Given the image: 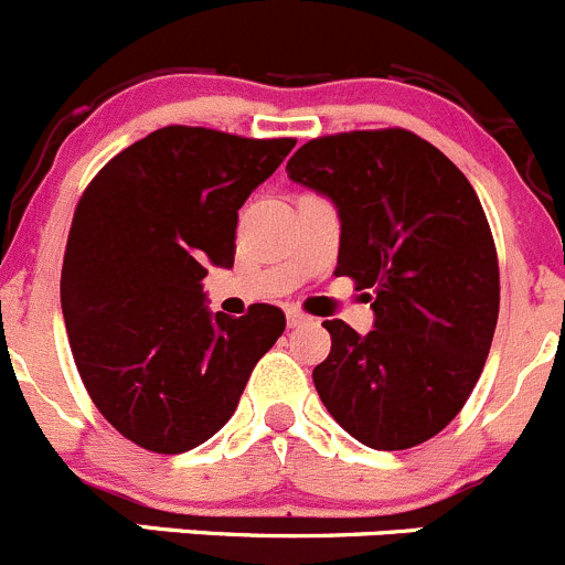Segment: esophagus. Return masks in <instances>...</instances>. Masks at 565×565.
Returning <instances> with one entry per match:
<instances>
[{"instance_id":"esophagus-1","label":"esophagus","mask_w":565,"mask_h":565,"mask_svg":"<svg viewBox=\"0 0 565 565\" xmlns=\"http://www.w3.org/2000/svg\"><path fill=\"white\" fill-rule=\"evenodd\" d=\"M286 316H288V324H291V327L308 324V321H310V316L302 313V310H299V308H288Z\"/></svg>"}]
</instances>
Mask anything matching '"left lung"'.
Masks as SVG:
<instances>
[{
  "label": "left lung",
  "mask_w": 565,
  "mask_h": 565,
  "mask_svg": "<svg viewBox=\"0 0 565 565\" xmlns=\"http://www.w3.org/2000/svg\"><path fill=\"white\" fill-rule=\"evenodd\" d=\"M286 171L335 202V274L374 291L377 316L369 335L324 321L332 347L316 391L360 444L418 447L463 411L497 330L499 260L480 199L447 154L402 127L313 138Z\"/></svg>",
  "instance_id": "1"
}]
</instances>
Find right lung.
Segmentation results:
<instances>
[{
  "label": "right lung",
  "mask_w": 565,
  "mask_h": 565,
  "mask_svg": "<svg viewBox=\"0 0 565 565\" xmlns=\"http://www.w3.org/2000/svg\"><path fill=\"white\" fill-rule=\"evenodd\" d=\"M171 125L107 160L74 211L61 274L68 347L102 416L138 447L180 455L216 435L286 313L211 316L207 266L235 260L238 211L294 149Z\"/></svg>",
  "instance_id": "1"
}]
</instances>
